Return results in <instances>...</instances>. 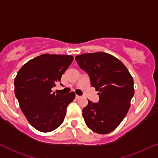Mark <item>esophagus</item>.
Masks as SVG:
<instances>
[{
    "mask_svg": "<svg viewBox=\"0 0 158 158\" xmlns=\"http://www.w3.org/2000/svg\"><path fill=\"white\" fill-rule=\"evenodd\" d=\"M79 98H81V96H79V95H76V99H79Z\"/></svg>",
    "mask_w": 158,
    "mask_h": 158,
    "instance_id": "1",
    "label": "esophagus"
}]
</instances>
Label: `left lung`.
<instances>
[{
	"mask_svg": "<svg viewBox=\"0 0 158 158\" xmlns=\"http://www.w3.org/2000/svg\"><path fill=\"white\" fill-rule=\"evenodd\" d=\"M91 85L99 92V101L88 100L82 110L85 124L94 132L106 134L113 131L127 115L134 94L133 77L115 57L105 52L86 53L76 56Z\"/></svg>",
	"mask_w": 158,
	"mask_h": 158,
	"instance_id": "1",
	"label": "left lung"
}]
</instances>
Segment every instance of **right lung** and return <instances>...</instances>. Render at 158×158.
<instances>
[{
	"mask_svg": "<svg viewBox=\"0 0 158 158\" xmlns=\"http://www.w3.org/2000/svg\"><path fill=\"white\" fill-rule=\"evenodd\" d=\"M73 60L72 55L44 54L27 61L17 73L15 95L27 120L37 131H52L64 120L75 94H58L52 88L60 82Z\"/></svg>",
	"mask_w": 158,
	"mask_h": 158,
	"instance_id": "add662e5",
	"label": "right lung"
}]
</instances>
